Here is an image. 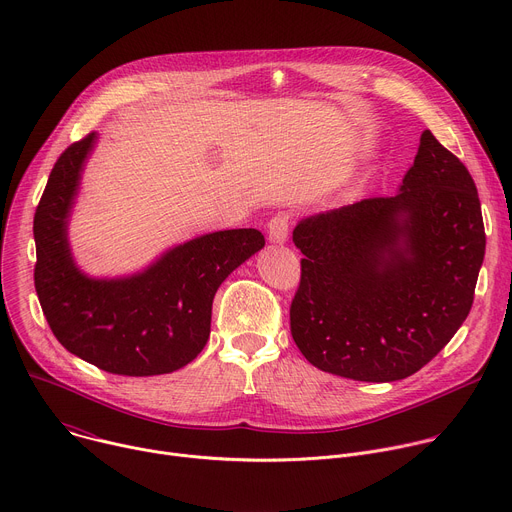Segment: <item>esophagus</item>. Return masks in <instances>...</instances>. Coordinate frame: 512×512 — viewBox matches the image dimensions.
<instances>
[{
    "label": "esophagus",
    "instance_id": "obj_1",
    "mask_svg": "<svg viewBox=\"0 0 512 512\" xmlns=\"http://www.w3.org/2000/svg\"><path fill=\"white\" fill-rule=\"evenodd\" d=\"M267 237L275 245H283L289 237V216L285 212L275 214L267 225Z\"/></svg>",
    "mask_w": 512,
    "mask_h": 512
}]
</instances>
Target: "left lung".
Returning a JSON list of instances; mask_svg holds the SVG:
<instances>
[{
	"mask_svg": "<svg viewBox=\"0 0 512 512\" xmlns=\"http://www.w3.org/2000/svg\"><path fill=\"white\" fill-rule=\"evenodd\" d=\"M306 255L289 322L324 373L364 383L411 377L470 314L486 235L466 166L421 133L399 192L302 218Z\"/></svg>",
	"mask_w": 512,
	"mask_h": 512,
	"instance_id": "left-lung-1",
	"label": "left lung"
}]
</instances>
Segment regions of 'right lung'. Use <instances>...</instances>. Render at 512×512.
I'll use <instances>...</instances> for the list:
<instances>
[{
	"label": "right lung",
	"mask_w": 512,
	"mask_h": 512,
	"mask_svg": "<svg viewBox=\"0 0 512 512\" xmlns=\"http://www.w3.org/2000/svg\"><path fill=\"white\" fill-rule=\"evenodd\" d=\"M97 133L72 143L54 164L34 216V285L56 340L101 371L125 377L174 373L210 336L212 300L221 283L263 249L257 229L194 237L143 269L93 277L72 255L68 225Z\"/></svg>",
	"instance_id": "add662e5"
}]
</instances>
